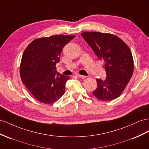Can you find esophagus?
<instances>
[{
  "instance_id": "esophagus-1",
  "label": "esophagus",
  "mask_w": 149,
  "mask_h": 149,
  "mask_svg": "<svg viewBox=\"0 0 149 149\" xmlns=\"http://www.w3.org/2000/svg\"><path fill=\"white\" fill-rule=\"evenodd\" d=\"M77 76L79 78H82V79H84L86 77V76H85V75H79V74L77 75Z\"/></svg>"
}]
</instances>
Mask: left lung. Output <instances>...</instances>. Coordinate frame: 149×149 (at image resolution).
<instances>
[{
	"instance_id": "obj_1",
	"label": "left lung",
	"mask_w": 149,
	"mask_h": 149,
	"mask_svg": "<svg viewBox=\"0 0 149 149\" xmlns=\"http://www.w3.org/2000/svg\"><path fill=\"white\" fill-rule=\"evenodd\" d=\"M81 35L98 58L104 62V80L97 79V87L93 94L98 100L108 101L119 97L133 72V59L128 45L109 33L84 32Z\"/></svg>"
}]
</instances>
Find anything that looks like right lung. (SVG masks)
I'll return each mask as SVG.
<instances>
[{"instance_id": "right-lung-1", "label": "right lung", "mask_w": 149, "mask_h": 149, "mask_svg": "<svg viewBox=\"0 0 149 149\" xmlns=\"http://www.w3.org/2000/svg\"><path fill=\"white\" fill-rule=\"evenodd\" d=\"M75 37L60 35L37 38L25 49L20 65L22 82L42 103H54L65 93L70 77L57 73L55 65L64 46Z\"/></svg>"}]
</instances>
